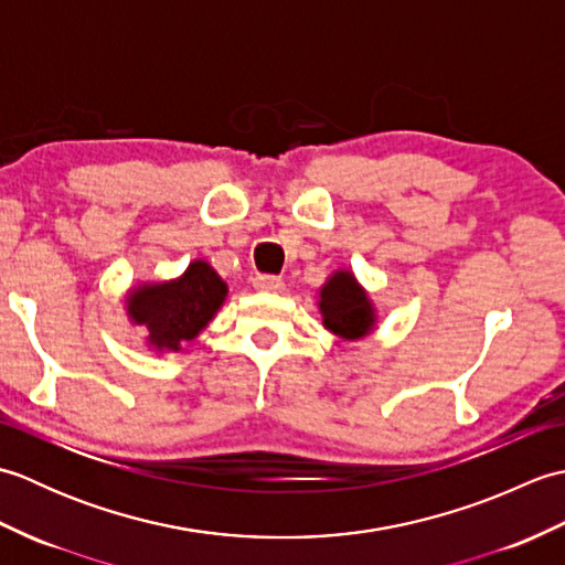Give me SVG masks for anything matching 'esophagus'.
<instances>
[{
	"label": "esophagus",
	"instance_id": "34e87169",
	"mask_svg": "<svg viewBox=\"0 0 565 565\" xmlns=\"http://www.w3.org/2000/svg\"><path fill=\"white\" fill-rule=\"evenodd\" d=\"M252 284H255L257 291H264V294H279L284 289V281L279 276H271V274H257Z\"/></svg>",
	"mask_w": 565,
	"mask_h": 565
}]
</instances>
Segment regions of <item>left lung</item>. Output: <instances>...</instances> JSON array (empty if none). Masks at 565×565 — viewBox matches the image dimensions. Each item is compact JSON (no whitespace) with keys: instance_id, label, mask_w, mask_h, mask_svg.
<instances>
[{"instance_id":"obj_1","label":"left lung","mask_w":565,"mask_h":565,"mask_svg":"<svg viewBox=\"0 0 565 565\" xmlns=\"http://www.w3.org/2000/svg\"><path fill=\"white\" fill-rule=\"evenodd\" d=\"M322 326L342 340H362L376 326V310L352 271H334L320 289Z\"/></svg>"}]
</instances>
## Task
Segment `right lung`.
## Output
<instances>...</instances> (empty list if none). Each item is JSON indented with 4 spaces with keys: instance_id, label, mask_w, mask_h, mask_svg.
<instances>
[{
    "instance_id": "add662e5",
    "label": "right lung",
    "mask_w": 565,
    "mask_h": 565,
    "mask_svg": "<svg viewBox=\"0 0 565 565\" xmlns=\"http://www.w3.org/2000/svg\"><path fill=\"white\" fill-rule=\"evenodd\" d=\"M227 286L209 262L194 259L172 281L142 284L128 296V318L148 330V342L160 352H179L218 313Z\"/></svg>"
}]
</instances>
